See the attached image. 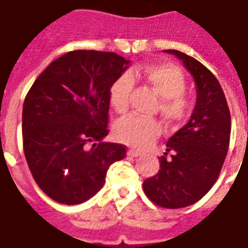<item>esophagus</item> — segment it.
I'll use <instances>...</instances> for the list:
<instances>
[{"label": "esophagus", "instance_id": "esophagus-1", "mask_svg": "<svg viewBox=\"0 0 248 248\" xmlns=\"http://www.w3.org/2000/svg\"><path fill=\"white\" fill-rule=\"evenodd\" d=\"M128 155H129V156H132V157H138V156H142V152L136 151V149H129Z\"/></svg>", "mask_w": 248, "mask_h": 248}]
</instances>
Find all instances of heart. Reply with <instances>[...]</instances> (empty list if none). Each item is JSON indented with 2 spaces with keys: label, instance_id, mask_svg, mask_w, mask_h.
Here are the masks:
<instances>
[{
  "label": "heart",
  "instance_id": "b5f03b06",
  "mask_svg": "<svg viewBox=\"0 0 248 248\" xmlns=\"http://www.w3.org/2000/svg\"><path fill=\"white\" fill-rule=\"evenodd\" d=\"M134 78L144 81L158 96V111L169 124H177L187 118L191 101L185 93L187 86L185 75L176 65L158 62L146 63L132 73H123L111 83L110 105L118 114H124L128 110ZM159 133L161 125L156 119L138 115L126 116L115 126L116 138L139 149L148 147Z\"/></svg>",
  "mask_w": 248,
  "mask_h": 248
}]
</instances>
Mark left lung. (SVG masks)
Masks as SVG:
<instances>
[{"instance_id":"1","label":"left lung","mask_w":248,"mask_h":248,"mask_svg":"<svg viewBox=\"0 0 248 248\" xmlns=\"http://www.w3.org/2000/svg\"><path fill=\"white\" fill-rule=\"evenodd\" d=\"M166 53L183 61L196 83L191 118L167 142L158 172L144 180L143 189L155 204L169 209L189 206L216 184L226 159L231 137V112L216 76L199 61L179 50ZM172 152L171 158L165 156Z\"/></svg>"}]
</instances>
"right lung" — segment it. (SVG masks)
<instances>
[{
	"label": "right lung",
	"mask_w": 248,
	"mask_h": 248,
	"mask_svg": "<svg viewBox=\"0 0 248 248\" xmlns=\"http://www.w3.org/2000/svg\"><path fill=\"white\" fill-rule=\"evenodd\" d=\"M129 61L111 52L73 50L46 67L22 108V142L30 172L44 194L65 205L89 200L126 147L109 133V90Z\"/></svg>",
	"instance_id": "1"
}]
</instances>
